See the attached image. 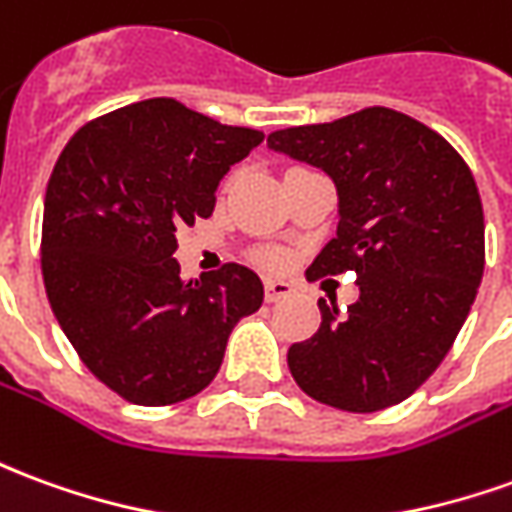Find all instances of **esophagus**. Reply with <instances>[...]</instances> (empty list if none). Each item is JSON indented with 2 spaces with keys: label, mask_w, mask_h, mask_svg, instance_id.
Masks as SVG:
<instances>
[{
  "label": "esophagus",
  "mask_w": 512,
  "mask_h": 512,
  "mask_svg": "<svg viewBox=\"0 0 512 512\" xmlns=\"http://www.w3.org/2000/svg\"><path fill=\"white\" fill-rule=\"evenodd\" d=\"M293 285L285 280H266V302H280L285 296H291Z\"/></svg>",
  "instance_id": "1"
}]
</instances>
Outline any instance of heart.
<instances>
[{"instance_id": "b5f03b06", "label": "heart", "mask_w": 512, "mask_h": 512, "mask_svg": "<svg viewBox=\"0 0 512 512\" xmlns=\"http://www.w3.org/2000/svg\"><path fill=\"white\" fill-rule=\"evenodd\" d=\"M268 263H277V257H268Z\"/></svg>"}]
</instances>
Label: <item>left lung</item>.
<instances>
[{
	"label": "left lung",
	"mask_w": 512,
	"mask_h": 512,
	"mask_svg": "<svg viewBox=\"0 0 512 512\" xmlns=\"http://www.w3.org/2000/svg\"><path fill=\"white\" fill-rule=\"evenodd\" d=\"M268 149L321 169L338 191V232L307 277L352 268L346 313L318 299L321 327L288 349L296 385L321 405H399L441 366L480 288L485 221L452 146L391 107L268 135Z\"/></svg>",
	"instance_id": "1"
}]
</instances>
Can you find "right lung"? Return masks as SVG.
I'll return each mask as SVG.
<instances>
[{"label": "right lung", "instance_id": "obj_1", "mask_svg": "<svg viewBox=\"0 0 512 512\" xmlns=\"http://www.w3.org/2000/svg\"><path fill=\"white\" fill-rule=\"evenodd\" d=\"M263 132L227 127L174 99H146L88 121L49 177L41 271L60 330L96 380L132 405L205 391L227 338L263 305L252 268L182 280L177 230L216 207L230 166Z\"/></svg>", "mask_w": 512, "mask_h": 512}]
</instances>
